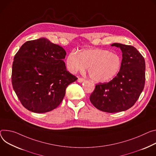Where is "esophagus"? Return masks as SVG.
I'll use <instances>...</instances> for the list:
<instances>
[{
  "mask_svg": "<svg viewBox=\"0 0 156 156\" xmlns=\"http://www.w3.org/2000/svg\"><path fill=\"white\" fill-rule=\"evenodd\" d=\"M84 81H85V80L83 78H78V82H79V83H83Z\"/></svg>",
  "mask_w": 156,
  "mask_h": 156,
  "instance_id": "obj_1",
  "label": "esophagus"
}]
</instances>
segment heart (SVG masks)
Here are the masks:
<instances>
[{"instance_id": "obj_1", "label": "heart", "mask_w": 156, "mask_h": 156, "mask_svg": "<svg viewBox=\"0 0 156 156\" xmlns=\"http://www.w3.org/2000/svg\"><path fill=\"white\" fill-rule=\"evenodd\" d=\"M66 66L73 73L83 72L88 68L90 77L99 83L107 82L119 72L121 66L120 56L106 49L83 50L78 54L70 52L66 58Z\"/></svg>"}]
</instances>
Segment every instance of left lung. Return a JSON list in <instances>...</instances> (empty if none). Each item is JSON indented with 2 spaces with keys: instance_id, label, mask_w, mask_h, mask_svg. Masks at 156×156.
Segmentation results:
<instances>
[{
  "instance_id": "left-lung-1",
  "label": "left lung",
  "mask_w": 156,
  "mask_h": 156,
  "mask_svg": "<svg viewBox=\"0 0 156 156\" xmlns=\"http://www.w3.org/2000/svg\"><path fill=\"white\" fill-rule=\"evenodd\" d=\"M111 45L119 48L122 51L120 70L109 82L96 84L90 100L99 110L118 112L131 108L143 91L146 63L135 47L118 43Z\"/></svg>"
}]
</instances>
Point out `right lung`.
Segmentation results:
<instances>
[{"label":"right lung","instance_id":"1","mask_svg":"<svg viewBox=\"0 0 156 156\" xmlns=\"http://www.w3.org/2000/svg\"><path fill=\"white\" fill-rule=\"evenodd\" d=\"M66 53L45 38L26 41L14 56L12 83L22 105L37 113L52 111L62 103L76 76L66 70Z\"/></svg>","mask_w":156,"mask_h":156}]
</instances>
